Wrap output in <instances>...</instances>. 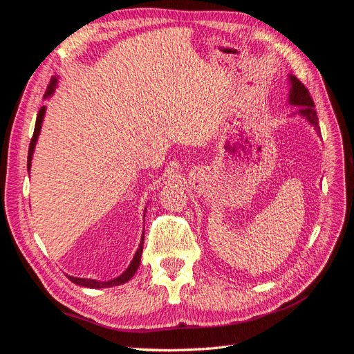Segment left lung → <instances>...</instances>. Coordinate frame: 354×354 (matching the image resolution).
<instances>
[{
	"instance_id": "obj_1",
	"label": "left lung",
	"mask_w": 354,
	"mask_h": 354,
	"mask_svg": "<svg viewBox=\"0 0 354 354\" xmlns=\"http://www.w3.org/2000/svg\"><path fill=\"white\" fill-rule=\"evenodd\" d=\"M291 81V91H289V103L298 106V113L304 116L306 120L312 124L316 130L317 134L320 136L319 130V120H317V112L315 109V102L310 95L308 90L304 87V84L301 81H298L295 77L289 78Z\"/></svg>"
}]
</instances>
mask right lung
<instances>
[{
	"label": "right lung",
	"mask_w": 354,
	"mask_h": 354,
	"mask_svg": "<svg viewBox=\"0 0 354 354\" xmlns=\"http://www.w3.org/2000/svg\"><path fill=\"white\" fill-rule=\"evenodd\" d=\"M57 84V78H51L50 84L47 85V91L44 94V99L48 97V95L53 94V91H55V87ZM44 113H46V106H42V108L39 109L38 115H37V122H35V130H34V136H32L30 138V143H29V151H28V169L30 168V160H32V153H34V149H35V143H37V138H38V134H39V130H41V124H42V118H44ZM146 212V209H145ZM145 236V234H143ZM143 236H142V242L140 245H138V250L134 255V259L130 264V267L121 274L115 277V279L112 281H108V282H99V281H94V279H81V277H73V276H68L69 281L77 283V285H81V286H87V288H111V286H118L121 283H125L127 281H130L131 277L134 276L136 270L138 269V264H140V259H142V252H143Z\"/></svg>",
	"instance_id": "right-lung-1"
}]
</instances>
